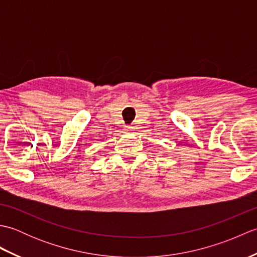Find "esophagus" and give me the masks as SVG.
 I'll return each instance as SVG.
<instances>
[{
    "mask_svg": "<svg viewBox=\"0 0 257 257\" xmlns=\"http://www.w3.org/2000/svg\"><path fill=\"white\" fill-rule=\"evenodd\" d=\"M134 127H132V125H124V130L125 132H130V130H133Z\"/></svg>",
    "mask_w": 257,
    "mask_h": 257,
    "instance_id": "obj_1",
    "label": "esophagus"
}]
</instances>
